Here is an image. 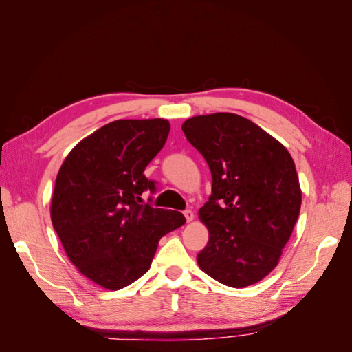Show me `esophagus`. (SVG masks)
Segmentation results:
<instances>
[{"instance_id":"obj_1","label":"esophagus","mask_w":352,"mask_h":352,"mask_svg":"<svg viewBox=\"0 0 352 352\" xmlns=\"http://www.w3.org/2000/svg\"><path fill=\"white\" fill-rule=\"evenodd\" d=\"M184 218H186V221H188V222H192L193 218H195V214H193L192 210H184Z\"/></svg>"}]
</instances>
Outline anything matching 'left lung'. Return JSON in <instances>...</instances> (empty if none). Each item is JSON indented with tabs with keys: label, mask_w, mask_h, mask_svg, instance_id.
Here are the masks:
<instances>
[{
	"label": "left lung",
	"mask_w": 352,
	"mask_h": 352,
	"mask_svg": "<svg viewBox=\"0 0 352 352\" xmlns=\"http://www.w3.org/2000/svg\"><path fill=\"white\" fill-rule=\"evenodd\" d=\"M182 129L212 172V195L198 212L208 230L198 266L230 287L256 284L278 265L300 216L294 159L271 134L234 113L193 116Z\"/></svg>",
	"instance_id": "1"
}]
</instances>
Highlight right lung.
I'll use <instances>...</instances> for the list:
<instances>
[{
  "label": "right lung",
  "mask_w": 352,
  "mask_h": 352,
  "mask_svg": "<svg viewBox=\"0 0 352 352\" xmlns=\"http://www.w3.org/2000/svg\"><path fill=\"white\" fill-rule=\"evenodd\" d=\"M170 130L166 119H118L66 155L51 198V221L66 256L89 280L119 290L144 275L159 241L186 223L175 210L142 204L144 175Z\"/></svg>",
  "instance_id": "obj_1"
}]
</instances>
